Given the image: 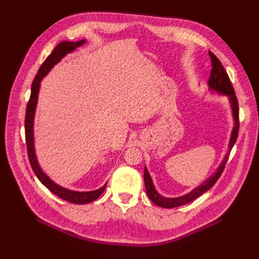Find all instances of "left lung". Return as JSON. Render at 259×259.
Instances as JSON below:
<instances>
[{"mask_svg": "<svg viewBox=\"0 0 259 259\" xmlns=\"http://www.w3.org/2000/svg\"><path fill=\"white\" fill-rule=\"evenodd\" d=\"M209 56H210L211 67H212V69L210 71V76H209V81H208L209 88H210V90H214L218 93H222V95L228 96L229 100H230V104H232V109H233L235 126L233 129L232 137H230L229 151L226 155V157L224 158V160H223L221 166H219V168L217 169V171L214 172L210 178H208L205 183H202L200 186L196 187V188L192 191H190L189 194L181 196V197H177V198H166V197H162L159 195L157 190L155 189V187H153L149 172H148L147 168L145 167L144 179H145L147 195H148V197H149V199L153 203H156V205L159 207L175 208V207L183 206V205H185V203H188L192 200H195L196 198L201 196L203 192H206L207 190L210 189L211 187L216 184L218 178L222 176L224 169H225V166H226V162L228 160L230 150H232V148L234 147L236 140H237L238 130H239V108H238L237 97H236V95H235V90L233 88L232 82H230L229 76L226 72V70L224 69L222 62L219 61L218 58L214 56L212 52H209Z\"/></svg>", "mask_w": 259, "mask_h": 259, "instance_id": "left-lung-1", "label": "left lung"}]
</instances>
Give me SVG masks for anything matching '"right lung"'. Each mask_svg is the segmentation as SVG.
Instances as JSON below:
<instances>
[{
	"label": "right lung",
	"mask_w": 259,
	"mask_h": 259,
	"mask_svg": "<svg viewBox=\"0 0 259 259\" xmlns=\"http://www.w3.org/2000/svg\"><path fill=\"white\" fill-rule=\"evenodd\" d=\"M85 40H81L78 42H69V41H63L54 48V50L51 52L50 56H49L46 61L42 63V65L38 69L37 73L35 75L34 80L32 82L31 87V96L29 99V102H27L26 106V112H25V121H24V126H25V142H26V149H27V157H29V161L31 167L34 171L37 179L41 181V183L45 185L47 188L50 190L52 194L60 197L61 199L76 203V205H83V203L91 202L96 200L97 198L100 197V195L106 189V185H104L102 188L93 191H87V192H79V191H73L65 189L63 187L54 184L53 181L48 177V176L42 171L36 160L35 152H34V139H33V119H34V112H35V107H36V101H37V95L38 90H40V82L48 74L49 71H50L53 65H56L60 60H61L65 54L72 52L74 49L79 48L80 46L83 45Z\"/></svg>",
	"instance_id": "1"
}]
</instances>
